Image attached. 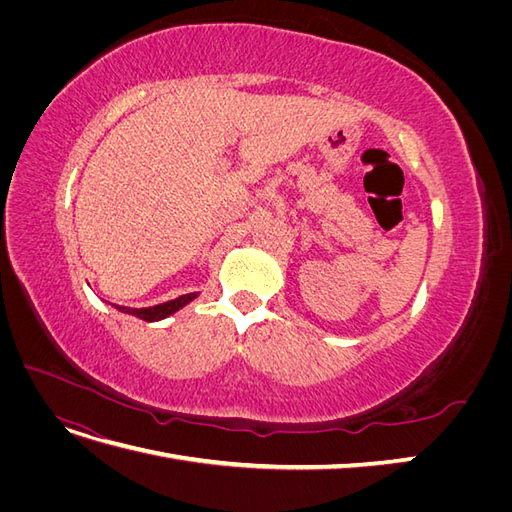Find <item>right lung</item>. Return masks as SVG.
I'll list each match as a JSON object with an SVG mask.
<instances>
[{
  "instance_id": "obj_1",
  "label": "right lung",
  "mask_w": 512,
  "mask_h": 512,
  "mask_svg": "<svg viewBox=\"0 0 512 512\" xmlns=\"http://www.w3.org/2000/svg\"><path fill=\"white\" fill-rule=\"evenodd\" d=\"M196 297H198V292H190V294H181V297H177V299H173V301H166V303L153 305V307H141V309H136V307H123V305H115V307L119 309V312H123V314H132V316L141 318V320L156 322V320H164V318H168L170 314L179 312L181 307H185L190 301H194Z\"/></svg>"
}]
</instances>
